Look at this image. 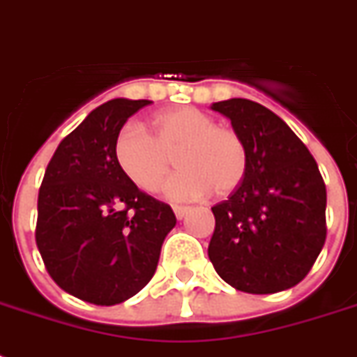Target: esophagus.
<instances>
[{"label":"esophagus","mask_w":357,"mask_h":357,"mask_svg":"<svg viewBox=\"0 0 357 357\" xmlns=\"http://www.w3.org/2000/svg\"><path fill=\"white\" fill-rule=\"evenodd\" d=\"M172 209H174V215H176V218H178V220H181V218H183L185 215L190 211V207H187V206H174Z\"/></svg>","instance_id":"34e87169"}]
</instances>
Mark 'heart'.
Wrapping results in <instances>:
<instances>
[{"label": "heart", "mask_w": 357, "mask_h": 357, "mask_svg": "<svg viewBox=\"0 0 357 357\" xmlns=\"http://www.w3.org/2000/svg\"><path fill=\"white\" fill-rule=\"evenodd\" d=\"M113 155L123 176L144 192L161 189L172 168V155L176 157L181 170L165 189L172 200H196L211 189L226 196L246 174L243 139L196 107H174L155 114L151 135L129 123L116 135Z\"/></svg>", "instance_id": "heart-1"}]
</instances>
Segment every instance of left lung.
<instances>
[{
    "instance_id": "1",
    "label": "left lung",
    "mask_w": 357,
    "mask_h": 357,
    "mask_svg": "<svg viewBox=\"0 0 357 357\" xmlns=\"http://www.w3.org/2000/svg\"><path fill=\"white\" fill-rule=\"evenodd\" d=\"M231 120L246 148V174L211 207L207 248L215 271L237 291L280 293L307 276L326 241V187L315 159L271 109L244 98L211 105Z\"/></svg>"
}]
</instances>
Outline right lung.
<instances>
[{
    "mask_svg": "<svg viewBox=\"0 0 357 357\" xmlns=\"http://www.w3.org/2000/svg\"><path fill=\"white\" fill-rule=\"evenodd\" d=\"M150 100L114 98L61 140L38 190L36 246L50 276L75 298L114 305L155 274L176 226L170 206L144 195L119 168L113 144Z\"/></svg>",
    "mask_w": 357,
    "mask_h": 357,
    "instance_id": "1",
    "label": "right lung"
}]
</instances>
